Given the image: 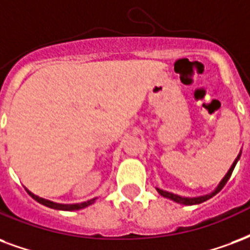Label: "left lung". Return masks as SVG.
Segmentation results:
<instances>
[{
	"mask_svg": "<svg viewBox=\"0 0 250 250\" xmlns=\"http://www.w3.org/2000/svg\"><path fill=\"white\" fill-rule=\"evenodd\" d=\"M240 156H241V151H240V153L237 155V158L234 159L233 164L230 166L229 171L227 172V175H225V176L223 177V180L219 183V186L214 188V191H212L210 193H208V195L197 196V197H186V196L176 195V193H172V192L163 191V189H160V188H156V191H158L159 195H162L163 197H166V199H169V200L175 201V203H179V204L196 205V204H200V203H204V201L209 200L210 197H213L216 193H219V192L223 189V187L227 184V182L229 180V177H230V175H232V172H233L234 167H236V164H237V162L240 160Z\"/></svg>",
	"mask_w": 250,
	"mask_h": 250,
	"instance_id": "1",
	"label": "left lung"
}]
</instances>
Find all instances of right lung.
<instances>
[{"instance_id": "1", "label": "right lung", "mask_w": 250, "mask_h": 250, "mask_svg": "<svg viewBox=\"0 0 250 250\" xmlns=\"http://www.w3.org/2000/svg\"><path fill=\"white\" fill-rule=\"evenodd\" d=\"M27 193L37 200L40 204L42 205H46V207H49V208H53V209H57V210H78V209H83V208H86L88 205H91L95 203L97 200V197L95 199H91V200H87V201H83V203H78V204H61V203H55V201H51V200H47V199H43V197H40V196L34 195L33 192H30L29 189H26Z\"/></svg>"}]
</instances>
